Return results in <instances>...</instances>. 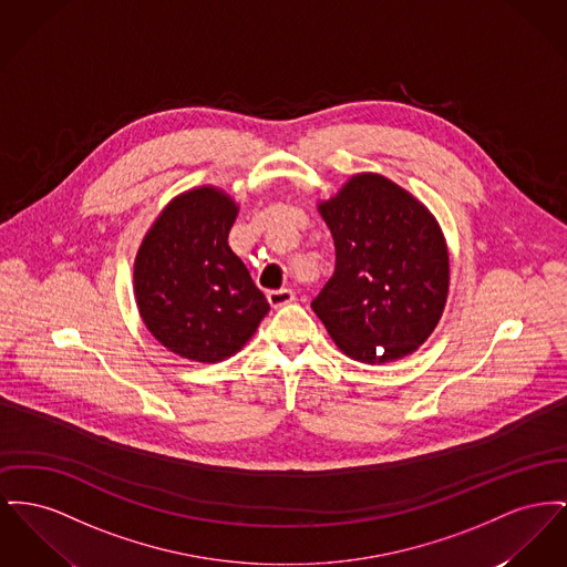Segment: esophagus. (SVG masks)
Listing matches in <instances>:
<instances>
[{
  "label": "esophagus",
  "mask_w": 567,
  "mask_h": 567,
  "mask_svg": "<svg viewBox=\"0 0 567 567\" xmlns=\"http://www.w3.org/2000/svg\"><path fill=\"white\" fill-rule=\"evenodd\" d=\"M267 300L274 308H280V306H287L296 300V293L291 289H274L267 293Z\"/></svg>",
  "instance_id": "34e87169"
}]
</instances>
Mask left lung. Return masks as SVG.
<instances>
[{"label":"left lung","mask_w":567,"mask_h":567,"mask_svg":"<svg viewBox=\"0 0 567 567\" xmlns=\"http://www.w3.org/2000/svg\"><path fill=\"white\" fill-rule=\"evenodd\" d=\"M336 246L332 278L312 300L338 349L364 364L413 353L447 300L450 257L424 203L377 173L353 175L319 203Z\"/></svg>","instance_id":"8db88e82"}]
</instances>
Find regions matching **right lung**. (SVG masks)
Returning a JSON list of instances; mask_svg holds the SVG:
<instances>
[{"mask_svg":"<svg viewBox=\"0 0 567 567\" xmlns=\"http://www.w3.org/2000/svg\"><path fill=\"white\" fill-rule=\"evenodd\" d=\"M237 209L220 188H193L168 203L136 252L141 319L179 358L203 364L231 358L269 310L229 246Z\"/></svg>","mask_w":567,"mask_h":567,"instance_id":"1","label":"right lung"}]
</instances>
